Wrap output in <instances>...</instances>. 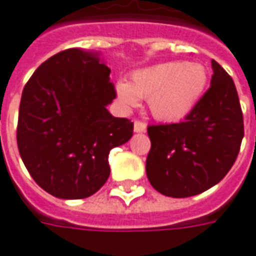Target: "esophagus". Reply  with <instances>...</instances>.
I'll return each instance as SVG.
<instances>
[{"label": "esophagus", "mask_w": 256, "mask_h": 256, "mask_svg": "<svg viewBox=\"0 0 256 256\" xmlns=\"http://www.w3.org/2000/svg\"><path fill=\"white\" fill-rule=\"evenodd\" d=\"M134 131L135 132H144L146 131V124L143 122V121H139V120H136L135 122H134Z\"/></svg>", "instance_id": "esophagus-1"}]
</instances>
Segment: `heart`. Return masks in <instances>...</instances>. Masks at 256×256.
Wrapping results in <instances>:
<instances>
[{"instance_id":"1","label":"heart","mask_w":256,"mask_h":256,"mask_svg":"<svg viewBox=\"0 0 256 256\" xmlns=\"http://www.w3.org/2000/svg\"><path fill=\"white\" fill-rule=\"evenodd\" d=\"M208 85V72L200 63L166 62L132 74L131 82L116 84L122 108H136L148 99L154 118L175 122L188 117L200 103Z\"/></svg>"}]
</instances>
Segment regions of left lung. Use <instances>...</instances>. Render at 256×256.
<instances>
[{
    "label": "left lung",
    "mask_w": 256,
    "mask_h": 256,
    "mask_svg": "<svg viewBox=\"0 0 256 256\" xmlns=\"http://www.w3.org/2000/svg\"><path fill=\"white\" fill-rule=\"evenodd\" d=\"M211 64V86L183 122L148 126L146 174L168 197H190L215 186L240 152L244 122L234 82L218 62Z\"/></svg>",
    "instance_id": "obj_1"
}]
</instances>
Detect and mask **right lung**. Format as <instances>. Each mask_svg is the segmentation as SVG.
Here are the masks:
<instances>
[{
	"label": "right lung",
	"instance_id": "obj_1",
	"mask_svg": "<svg viewBox=\"0 0 256 256\" xmlns=\"http://www.w3.org/2000/svg\"><path fill=\"white\" fill-rule=\"evenodd\" d=\"M113 99L110 68L99 52L62 50L27 81L16 139L27 171L46 193L78 200L106 183L110 150L134 132V122L108 113Z\"/></svg>",
	"mask_w": 256,
	"mask_h": 256
}]
</instances>
